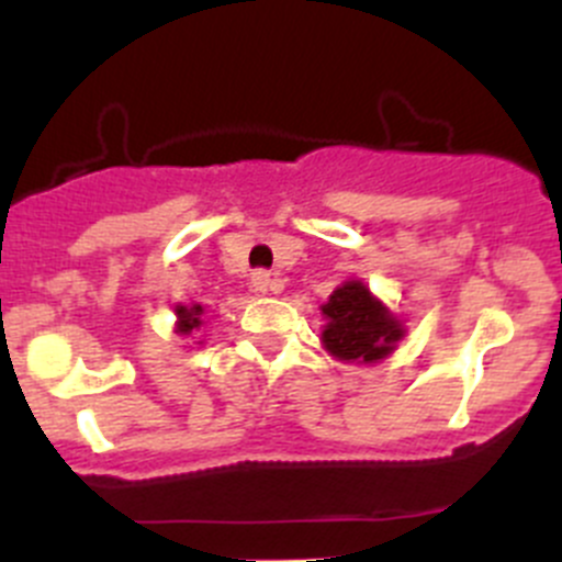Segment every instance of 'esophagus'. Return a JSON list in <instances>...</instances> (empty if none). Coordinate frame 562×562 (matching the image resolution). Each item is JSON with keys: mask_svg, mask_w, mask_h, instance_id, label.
Instances as JSON below:
<instances>
[{"mask_svg": "<svg viewBox=\"0 0 562 562\" xmlns=\"http://www.w3.org/2000/svg\"><path fill=\"white\" fill-rule=\"evenodd\" d=\"M249 285H252L255 293H280L282 291V282L274 280V277L269 274V271H255L252 280H249Z\"/></svg>", "mask_w": 562, "mask_h": 562, "instance_id": "obj_1", "label": "esophagus"}]
</instances>
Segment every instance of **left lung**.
Listing matches in <instances>:
<instances>
[{
    "label": "left lung",
    "instance_id": "1",
    "mask_svg": "<svg viewBox=\"0 0 562 562\" xmlns=\"http://www.w3.org/2000/svg\"><path fill=\"white\" fill-rule=\"evenodd\" d=\"M321 345L342 364H378L389 359L405 339V317L391 313L386 304L361 280H345L321 304Z\"/></svg>",
    "mask_w": 562,
    "mask_h": 562
}]
</instances>
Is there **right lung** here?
<instances>
[{
  "instance_id": "add662e5",
  "label": "right lung",
  "mask_w": 562,
  "mask_h": 562,
  "mask_svg": "<svg viewBox=\"0 0 562 562\" xmlns=\"http://www.w3.org/2000/svg\"><path fill=\"white\" fill-rule=\"evenodd\" d=\"M173 315H176L173 334H179V337H192V331H198V328L203 326V315H206V310H203V304L198 302H187V304L179 302L173 304Z\"/></svg>"
}]
</instances>
